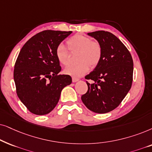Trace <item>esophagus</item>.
<instances>
[{"label": "esophagus", "instance_id": "obj_1", "mask_svg": "<svg viewBox=\"0 0 152 152\" xmlns=\"http://www.w3.org/2000/svg\"><path fill=\"white\" fill-rule=\"evenodd\" d=\"M78 80H79V79H78V78H75V77H73L72 78V81L74 82V83L75 82H77Z\"/></svg>", "mask_w": 152, "mask_h": 152}]
</instances>
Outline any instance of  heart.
<instances>
[{
    "label": "heart",
    "instance_id": "b5f03b06",
    "mask_svg": "<svg viewBox=\"0 0 152 152\" xmlns=\"http://www.w3.org/2000/svg\"><path fill=\"white\" fill-rule=\"evenodd\" d=\"M69 50L72 53L78 51L77 61L75 65L69 66L64 69L66 74L80 77L83 76L90 69V66L95 67L99 63L102 58V47L97 41L86 35H75L69 38L66 42ZM64 44H60L56 48V55L60 63L66 66L69 64L70 52Z\"/></svg>",
    "mask_w": 152,
    "mask_h": 152
}]
</instances>
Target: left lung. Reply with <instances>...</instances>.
I'll use <instances>...</instances> for the list:
<instances>
[{"instance_id":"1","label":"left lung","mask_w":152,"mask_h":152,"mask_svg":"<svg viewBox=\"0 0 152 152\" xmlns=\"http://www.w3.org/2000/svg\"><path fill=\"white\" fill-rule=\"evenodd\" d=\"M102 47V58L86 78L88 90L81 96L89 110L96 113L112 111L121 104L133 82V62L124 44L111 32L99 30L89 32Z\"/></svg>"}]
</instances>
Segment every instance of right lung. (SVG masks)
Here are the masks:
<instances>
[{
	"mask_svg": "<svg viewBox=\"0 0 152 152\" xmlns=\"http://www.w3.org/2000/svg\"><path fill=\"white\" fill-rule=\"evenodd\" d=\"M72 31L47 30L36 34L20 50L14 69L16 91L30 113H49L60 99L61 91L72 83L69 75H61L56 48Z\"/></svg>",
	"mask_w": 152,
	"mask_h": 152,
	"instance_id": "1",
	"label": "right lung"
}]
</instances>
